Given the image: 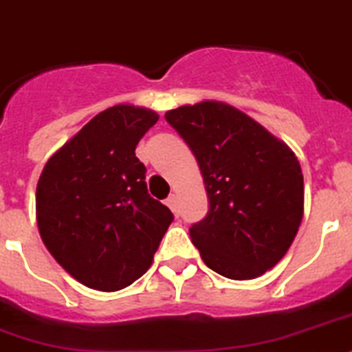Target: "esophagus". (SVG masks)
Listing matches in <instances>:
<instances>
[{"mask_svg":"<svg viewBox=\"0 0 352 352\" xmlns=\"http://www.w3.org/2000/svg\"><path fill=\"white\" fill-rule=\"evenodd\" d=\"M166 206L171 211L175 212V214H179V197H177V195H170V197H168Z\"/></svg>","mask_w":352,"mask_h":352,"instance_id":"1","label":"esophagus"}]
</instances>
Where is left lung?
Listing matches in <instances>:
<instances>
[{
    "label": "left lung",
    "mask_w": 352,
    "mask_h": 352,
    "mask_svg": "<svg viewBox=\"0 0 352 352\" xmlns=\"http://www.w3.org/2000/svg\"><path fill=\"white\" fill-rule=\"evenodd\" d=\"M193 152L209 199L190 236L204 263L247 281L281 261L299 231L304 179L290 146L245 112L221 102L164 114Z\"/></svg>",
    "instance_id": "left-lung-1"
}]
</instances>
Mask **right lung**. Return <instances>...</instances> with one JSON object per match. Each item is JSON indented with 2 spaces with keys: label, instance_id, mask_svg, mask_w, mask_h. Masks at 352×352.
Listing matches in <instances>:
<instances>
[{
  "label": "right lung",
  "instance_id": "1",
  "mask_svg": "<svg viewBox=\"0 0 352 352\" xmlns=\"http://www.w3.org/2000/svg\"><path fill=\"white\" fill-rule=\"evenodd\" d=\"M150 109L120 103L93 118L53 153L37 182L41 238L87 288L118 292L148 270L173 221L152 199L135 146L157 123Z\"/></svg>",
  "mask_w": 352,
  "mask_h": 352
}]
</instances>
